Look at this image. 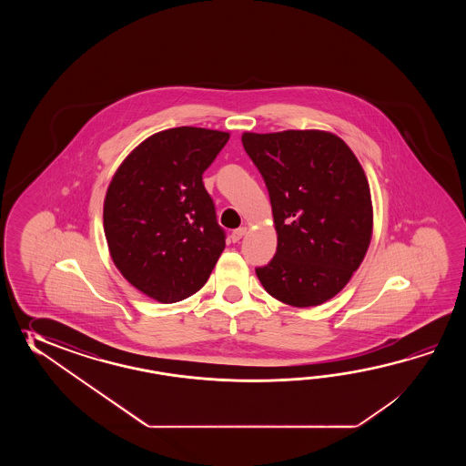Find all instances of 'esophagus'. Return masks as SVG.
Listing matches in <instances>:
<instances>
[{"mask_svg": "<svg viewBox=\"0 0 466 466\" xmlns=\"http://www.w3.org/2000/svg\"><path fill=\"white\" fill-rule=\"evenodd\" d=\"M245 233H247V228L233 229V231H231V237L229 238H231V241H233V243H238V241L243 238Z\"/></svg>", "mask_w": 466, "mask_h": 466, "instance_id": "obj_1", "label": "esophagus"}]
</instances>
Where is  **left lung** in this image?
I'll list each match as a JSON object with an SVG mask.
<instances>
[{
	"label": "left lung",
	"mask_w": 466,
	"mask_h": 466,
	"mask_svg": "<svg viewBox=\"0 0 466 466\" xmlns=\"http://www.w3.org/2000/svg\"><path fill=\"white\" fill-rule=\"evenodd\" d=\"M265 179L277 253L257 277L291 307H317L347 287L367 255L373 207L367 175L337 135L319 129L243 133Z\"/></svg>",
	"instance_id": "8db88e82"
}]
</instances>
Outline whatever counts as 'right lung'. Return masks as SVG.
Here are the masks:
<instances>
[{"mask_svg":"<svg viewBox=\"0 0 466 466\" xmlns=\"http://www.w3.org/2000/svg\"><path fill=\"white\" fill-rule=\"evenodd\" d=\"M228 139L218 129L159 131L129 153L109 183V255L133 287L159 303L197 293L225 249L203 173Z\"/></svg>","mask_w":466,"mask_h":466,"instance_id":"obj_1","label":"right lung"}]
</instances>
